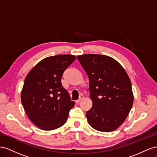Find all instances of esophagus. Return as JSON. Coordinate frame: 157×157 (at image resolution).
<instances>
[{"instance_id":"esophagus-1","label":"esophagus","mask_w":157,"mask_h":157,"mask_svg":"<svg viewBox=\"0 0 157 157\" xmlns=\"http://www.w3.org/2000/svg\"><path fill=\"white\" fill-rule=\"evenodd\" d=\"M83 98H84V97H83V95H79V98H78V100H76V101H75V102H77V103H78V102H79V101H81V100H82Z\"/></svg>"}]
</instances>
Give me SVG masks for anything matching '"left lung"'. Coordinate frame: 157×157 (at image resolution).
I'll return each mask as SVG.
<instances>
[{
  "label": "left lung",
  "instance_id": "1",
  "mask_svg": "<svg viewBox=\"0 0 157 157\" xmlns=\"http://www.w3.org/2000/svg\"><path fill=\"white\" fill-rule=\"evenodd\" d=\"M77 59L89 80L93 106L86 113L88 122L96 130L114 131L124 122L133 105L130 79L123 67L110 56L87 54Z\"/></svg>",
  "mask_w": 157,
  "mask_h": 157
}]
</instances>
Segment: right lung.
<instances>
[{
	"mask_svg": "<svg viewBox=\"0 0 157 157\" xmlns=\"http://www.w3.org/2000/svg\"><path fill=\"white\" fill-rule=\"evenodd\" d=\"M75 59L70 55L47 57L34 66L25 79L21 104L31 122L43 130L64 125L75 105L61 83L64 71Z\"/></svg>",
	"mask_w": 157,
	"mask_h": 157,
	"instance_id": "1",
	"label": "right lung"
}]
</instances>
